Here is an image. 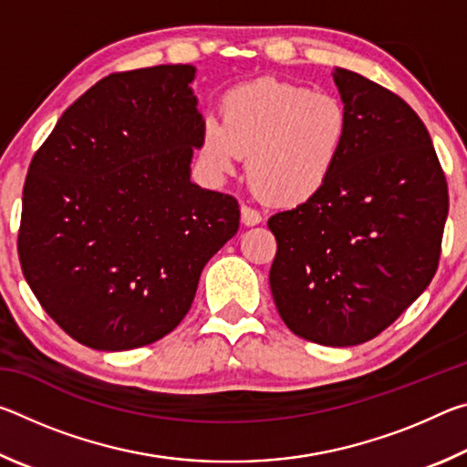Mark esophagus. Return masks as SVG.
Wrapping results in <instances>:
<instances>
[{"instance_id": "34e87169", "label": "esophagus", "mask_w": 467, "mask_h": 467, "mask_svg": "<svg viewBox=\"0 0 467 467\" xmlns=\"http://www.w3.org/2000/svg\"><path fill=\"white\" fill-rule=\"evenodd\" d=\"M262 214H259L257 210H253V208H249V205H243L241 208V223L244 224V226H255V224H259L262 223Z\"/></svg>"}]
</instances>
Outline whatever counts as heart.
<instances>
[{"instance_id": "b5f03b06", "label": "heart", "mask_w": 467, "mask_h": 467, "mask_svg": "<svg viewBox=\"0 0 467 467\" xmlns=\"http://www.w3.org/2000/svg\"><path fill=\"white\" fill-rule=\"evenodd\" d=\"M223 121L205 117L200 152L218 175L247 158L249 183L265 202L296 208L334 179L350 140L344 102L305 86L259 78L228 90Z\"/></svg>"}]
</instances>
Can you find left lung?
Here are the masks:
<instances>
[{"mask_svg": "<svg viewBox=\"0 0 467 467\" xmlns=\"http://www.w3.org/2000/svg\"><path fill=\"white\" fill-rule=\"evenodd\" d=\"M342 162L313 202L278 212L270 288L282 321L321 346L368 342L429 286L449 212L432 140L408 102L350 69Z\"/></svg>", "mask_w": 467, "mask_h": 467, "instance_id": "8db88e82", "label": "left lung"}]
</instances>
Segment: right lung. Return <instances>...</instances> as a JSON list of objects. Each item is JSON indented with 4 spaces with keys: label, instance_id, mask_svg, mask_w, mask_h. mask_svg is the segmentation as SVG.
Listing matches in <instances>:
<instances>
[{
    "label": "right lung",
    "instance_id": "add662e5",
    "mask_svg": "<svg viewBox=\"0 0 467 467\" xmlns=\"http://www.w3.org/2000/svg\"><path fill=\"white\" fill-rule=\"evenodd\" d=\"M195 72L102 78L30 162L22 272L49 317L94 350H131L175 329L203 265L239 231L234 197L192 181L203 121Z\"/></svg>",
    "mask_w": 467,
    "mask_h": 467
}]
</instances>
